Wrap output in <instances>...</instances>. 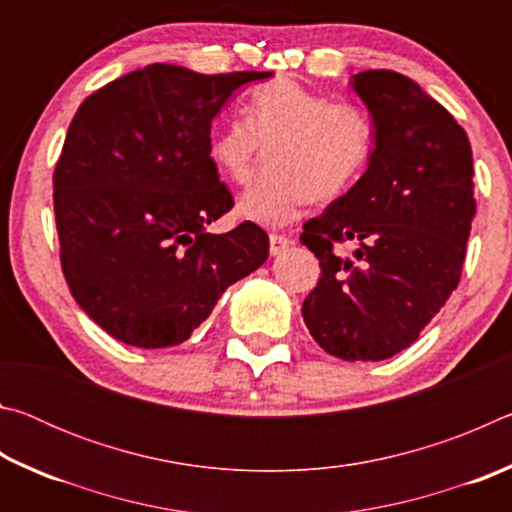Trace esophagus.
Wrapping results in <instances>:
<instances>
[{
  "label": "esophagus",
  "mask_w": 512,
  "mask_h": 512,
  "mask_svg": "<svg viewBox=\"0 0 512 512\" xmlns=\"http://www.w3.org/2000/svg\"><path fill=\"white\" fill-rule=\"evenodd\" d=\"M268 241H271V255H280L293 244V241L287 235H277V232H271Z\"/></svg>",
  "instance_id": "esophagus-1"
}]
</instances>
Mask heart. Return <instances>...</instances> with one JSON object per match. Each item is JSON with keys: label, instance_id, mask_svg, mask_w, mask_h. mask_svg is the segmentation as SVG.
I'll return each mask as SVG.
<instances>
[{"label": "heart", "instance_id": "b5f03b06", "mask_svg": "<svg viewBox=\"0 0 512 512\" xmlns=\"http://www.w3.org/2000/svg\"><path fill=\"white\" fill-rule=\"evenodd\" d=\"M264 144L268 164L239 210L257 223L282 225L307 203H329L357 183L375 151V124L354 103L275 79L248 94L246 117L225 119L210 140V158L232 183L244 185Z\"/></svg>", "mask_w": 512, "mask_h": 512}]
</instances>
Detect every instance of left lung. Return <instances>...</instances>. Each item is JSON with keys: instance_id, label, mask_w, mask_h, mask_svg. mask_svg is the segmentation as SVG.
I'll use <instances>...</instances> for the list:
<instances>
[{"instance_id": "1", "label": "left lung", "mask_w": 512, "mask_h": 512, "mask_svg": "<svg viewBox=\"0 0 512 512\" xmlns=\"http://www.w3.org/2000/svg\"><path fill=\"white\" fill-rule=\"evenodd\" d=\"M352 85L375 121V151L357 185L302 225L320 259L302 318L334 357L381 361L418 339L461 280L476 214L472 146L406 76L368 69Z\"/></svg>"}]
</instances>
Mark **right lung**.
Instances as JSON below:
<instances>
[{"label": "right lung", "mask_w": 512, "mask_h": 512, "mask_svg": "<svg viewBox=\"0 0 512 512\" xmlns=\"http://www.w3.org/2000/svg\"><path fill=\"white\" fill-rule=\"evenodd\" d=\"M266 76L153 63L76 110L54 169L60 266L74 300L117 341H187L223 291L266 262L259 225L205 230L235 205L210 158L212 119Z\"/></svg>", "instance_id": "add662e5"}]
</instances>
